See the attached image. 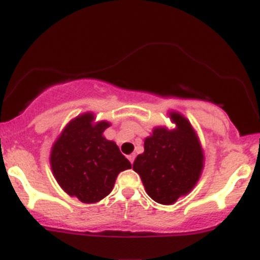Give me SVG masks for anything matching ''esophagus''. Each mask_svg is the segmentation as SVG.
I'll list each match as a JSON object with an SVG mask.
<instances>
[{"label": "esophagus", "mask_w": 260, "mask_h": 260, "mask_svg": "<svg viewBox=\"0 0 260 260\" xmlns=\"http://www.w3.org/2000/svg\"><path fill=\"white\" fill-rule=\"evenodd\" d=\"M135 157H136V155H135V154L128 155V159H129V162H131V164H132V165H133V162H135Z\"/></svg>", "instance_id": "34e87169"}]
</instances>
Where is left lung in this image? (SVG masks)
Returning a JSON list of instances; mask_svg holds the SVG:
<instances>
[{"mask_svg":"<svg viewBox=\"0 0 260 260\" xmlns=\"http://www.w3.org/2000/svg\"><path fill=\"white\" fill-rule=\"evenodd\" d=\"M175 129L157 127L145 139L144 153L133 162L148 195L159 204L170 205L198 183L204 154L192 125L178 112L170 115Z\"/></svg>","mask_w":260,"mask_h":260,"instance_id":"obj_1","label":"left lung"}]
</instances>
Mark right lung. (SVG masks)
<instances>
[{
	"instance_id": "obj_1",
	"label": "right lung",
	"mask_w": 260,
	"mask_h": 260,
	"mask_svg": "<svg viewBox=\"0 0 260 260\" xmlns=\"http://www.w3.org/2000/svg\"><path fill=\"white\" fill-rule=\"evenodd\" d=\"M110 123L80 115L68 124L51 152V168L68 195L96 203L111 192L120 171L132 168L114 141L103 136Z\"/></svg>"
}]
</instances>
